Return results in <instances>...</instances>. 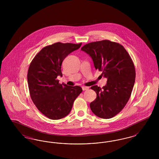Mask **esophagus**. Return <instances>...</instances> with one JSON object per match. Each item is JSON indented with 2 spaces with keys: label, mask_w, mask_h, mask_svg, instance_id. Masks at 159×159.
<instances>
[{
  "label": "esophagus",
  "mask_w": 159,
  "mask_h": 159,
  "mask_svg": "<svg viewBox=\"0 0 159 159\" xmlns=\"http://www.w3.org/2000/svg\"><path fill=\"white\" fill-rule=\"evenodd\" d=\"M82 89H83V91H86V90L89 89V88L88 87H86V86H83L82 87Z\"/></svg>",
  "instance_id": "obj_1"
}]
</instances>
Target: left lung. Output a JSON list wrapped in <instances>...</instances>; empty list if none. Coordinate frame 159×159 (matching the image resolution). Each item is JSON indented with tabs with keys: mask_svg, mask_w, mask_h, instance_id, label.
<instances>
[{
	"mask_svg": "<svg viewBox=\"0 0 159 159\" xmlns=\"http://www.w3.org/2000/svg\"><path fill=\"white\" fill-rule=\"evenodd\" d=\"M81 50L91 57L95 69L107 79L102 88L91 87L97 93L90 103L91 110L100 118L110 119L121 111L130 97L135 80L134 63L123 46L108 40L89 43Z\"/></svg>",
	"mask_w": 159,
	"mask_h": 159,
	"instance_id": "left-lung-1",
	"label": "left lung"
}]
</instances>
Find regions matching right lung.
Masks as SVG:
<instances>
[{
	"label": "right lung",
	"instance_id": "obj_1",
	"mask_svg": "<svg viewBox=\"0 0 159 159\" xmlns=\"http://www.w3.org/2000/svg\"><path fill=\"white\" fill-rule=\"evenodd\" d=\"M79 44L53 43L43 48L31 61L27 74L31 98L38 110L52 120L67 116L76 98L82 92L79 86L59 84L62 77V61L72 52L79 49Z\"/></svg>",
	"mask_w": 159,
	"mask_h": 159
}]
</instances>
